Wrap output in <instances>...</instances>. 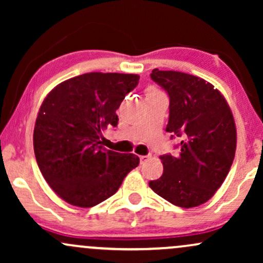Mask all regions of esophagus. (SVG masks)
<instances>
[{
	"label": "esophagus",
	"instance_id": "34e87169",
	"mask_svg": "<svg viewBox=\"0 0 263 263\" xmlns=\"http://www.w3.org/2000/svg\"><path fill=\"white\" fill-rule=\"evenodd\" d=\"M149 158H151V155H148V156H141L140 157V161H141V163H146Z\"/></svg>",
	"mask_w": 263,
	"mask_h": 263
}]
</instances>
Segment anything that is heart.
Wrapping results in <instances>:
<instances>
[{
	"label": "heart",
	"mask_w": 263,
	"mask_h": 263,
	"mask_svg": "<svg viewBox=\"0 0 263 263\" xmlns=\"http://www.w3.org/2000/svg\"><path fill=\"white\" fill-rule=\"evenodd\" d=\"M156 92H161L156 86H148L146 89V95H148V93H156Z\"/></svg>",
	"instance_id": "1"
}]
</instances>
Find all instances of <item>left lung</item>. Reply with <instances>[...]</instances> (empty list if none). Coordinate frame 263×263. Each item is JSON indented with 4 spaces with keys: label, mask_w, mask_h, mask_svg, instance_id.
Segmentation results:
<instances>
[{
    "label": "left lung",
    "mask_w": 263,
    "mask_h": 263,
    "mask_svg": "<svg viewBox=\"0 0 263 263\" xmlns=\"http://www.w3.org/2000/svg\"><path fill=\"white\" fill-rule=\"evenodd\" d=\"M151 78L170 95L165 131L182 142L179 155L161 157L163 174L149 186L177 206H199L213 198L234 162L236 126L231 108L213 84L195 75L153 69Z\"/></svg>",
    "instance_id": "left-lung-1"
}]
</instances>
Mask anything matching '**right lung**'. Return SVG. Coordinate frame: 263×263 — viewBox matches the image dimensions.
<instances>
[{
  "label": "right lung",
  "mask_w": 263,
  "mask_h": 263,
  "mask_svg": "<svg viewBox=\"0 0 263 263\" xmlns=\"http://www.w3.org/2000/svg\"><path fill=\"white\" fill-rule=\"evenodd\" d=\"M138 80L136 74L86 73L63 81L45 96L33 147L44 179L66 203L80 208L100 204L140 163L134 153L101 146L102 132L116 127V110Z\"/></svg>",
  "instance_id": "obj_1"
}]
</instances>
